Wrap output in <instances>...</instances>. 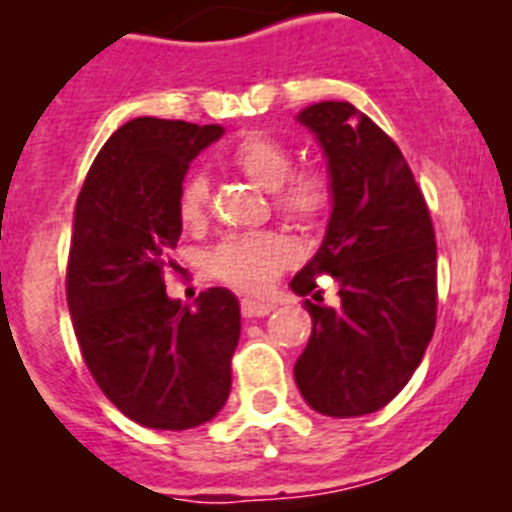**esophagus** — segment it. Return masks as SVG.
I'll use <instances>...</instances> for the list:
<instances>
[{"label":"esophagus","instance_id":"1","mask_svg":"<svg viewBox=\"0 0 512 512\" xmlns=\"http://www.w3.org/2000/svg\"><path fill=\"white\" fill-rule=\"evenodd\" d=\"M241 312L243 317H266V314L274 312V304L271 302H256V299H243L241 302Z\"/></svg>","mask_w":512,"mask_h":512}]
</instances>
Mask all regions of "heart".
Returning <instances> with one entry per match:
<instances>
[{
	"label": "heart",
	"mask_w": 512,
	"mask_h": 512,
	"mask_svg": "<svg viewBox=\"0 0 512 512\" xmlns=\"http://www.w3.org/2000/svg\"><path fill=\"white\" fill-rule=\"evenodd\" d=\"M238 172L264 190L274 192V205L297 225H317L332 208V180L322 170L292 172V154L284 144L264 134H246L228 154ZM208 177L192 172L177 195L182 225L195 228L208 210ZM292 261V246L279 233H248L225 238L210 256V269L220 281L243 292H264L279 271Z\"/></svg>",
	"instance_id": "heart-1"
}]
</instances>
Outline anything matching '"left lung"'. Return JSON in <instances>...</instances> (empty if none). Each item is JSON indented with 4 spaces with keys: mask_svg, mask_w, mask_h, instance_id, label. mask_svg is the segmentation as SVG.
<instances>
[{
    "mask_svg": "<svg viewBox=\"0 0 512 512\" xmlns=\"http://www.w3.org/2000/svg\"><path fill=\"white\" fill-rule=\"evenodd\" d=\"M297 121L325 152L332 213L289 287L307 297L314 276L332 274L340 307L307 302L312 335L294 381L320 414H373L409 383L434 335V225L401 149L353 103H312Z\"/></svg>",
    "mask_w": 512,
    "mask_h": 512,
    "instance_id": "obj_1",
    "label": "left lung"
}]
</instances>
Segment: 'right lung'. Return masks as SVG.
<instances>
[{
	"mask_svg": "<svg viewBox=\"0 0 512 512\" xmlns=\"http://www.w3.org/2000/svg\"><path fill=\"white\" fill-rule=\"evenodd\" d=\"M220 137L218 124L126 121L93 159L75 203L65 276L75 337L106 398L149 429L205 424L231 393L238 299L213 287L190 307L164 289L187 167Z\"/></svg>",
	"mask_w": 512,
	"mask_h": 512,
	"instance_id": "obj_1",
	"label": "right lung"
}]
</instances>
